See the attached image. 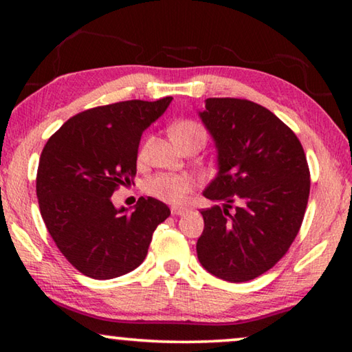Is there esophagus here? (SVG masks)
<instances>
[{"label":"esophagus","mask_w":352,"mask_h":352,"mask_svg":"<svg viewBox=\"0 0 352 352\" xmlns=\"http://www.w3.org/2000/svg\"><path fill=\"white\" fill-rule=\"evenodd\" d=\"M170 212H172V216H177V217H180V216H184V214L188 212V210H186V208H178V206H172V208H170Z\"/></svg>","instance_id":"esophagus-1"}]
</instances>
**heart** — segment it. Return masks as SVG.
Returning <instances> with one entry per match:
<instances>
[{
	"label": "heart",
	"instance_id": "obj_1",
	"mask_svg": "<svg viewBox=\"0 0 352 352\" xmlns=\"http://www.w3.org/2000/svg\"><path fill=\"white\" fill-rule=\"evenodd\" d=\"M170 135L178 146H180L182 142L192 138H205L204 129L194 121H180L174 124L170 129ZM147 148H148V142H146V144L141 147V152H140L141 158L146 157ZM192 186H194L192 177L162 174V175L153 177L152 180L148 182L147 189L148 192L157 195L160 199H164L168 201H172V204L175 205H180L186 200Z\"/></svg>",
	"mask_w": 352,
	"mask_h": 352
}]
</instances>
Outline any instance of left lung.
<instances>
[{"label":"left lung","instance_id":"left-lung-1","mask_svg":"<svg viewBox=\"0 0 352 352\" xmlns=\"http://www.w3.org/2000/svg\"><path fill=\"white\" fill-rule=\"evenodd\" d=\"M199 116L217 151V175L204 195L225 204L201 211L197 256L211 275L245 283L270 270L295 241L311 190L307 160L296 135L252 100L210 98ZM236 198L243 206L230 214Z\"/></svg>","mask_w":352,"mask_h":352}]
</instances>
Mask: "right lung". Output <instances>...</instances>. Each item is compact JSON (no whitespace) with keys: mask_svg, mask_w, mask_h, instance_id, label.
<instances>
[{"mask_svg":"<svg viewBox=\"0 0 352 352\" xmlns=\"http://www.w3.org/2000/svg\"><path fill=\"white\" fill-rule=\"evenodd\" d=\"M172 98L124 100L85 110L47 140L37 170V197L47 231L62 254L85 276L111 279L144 261L168 205L141 197L132 211L111 195L136 174L141 135Z\"/></svg>","mask_w":352,"mask_h":352,"instance_id":"obj_1","label":"right lung"}]
</instances>
